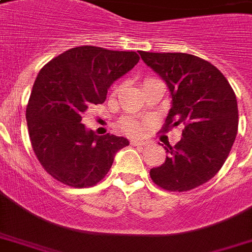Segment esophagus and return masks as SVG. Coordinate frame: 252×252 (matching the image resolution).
<instances>
[{"label": "esophagus", "mask_w": 252, "mask_h": 252, "mask_svg": "<svg viewBox=\"0 0 252 252\" xmlns=\"http://www.w3.org/2000/svg\"><path fill=\"white\" fill-rule=\"evenodd\" d=\"M130 144L134 146H146L148 145V141H144V140H132Z\"/></svg>", "instance_id": "34e87169"}]
</instances>
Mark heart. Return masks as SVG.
I'll use <instances>...</instances> for the list:
<instances>
[{"mask_svg": "<svg viewBox=\"0 0 252 252\" xmlns=\"http://www.w3.org/2000/svg\"><path fill=\"white\" fill-rule=\"evenodd\" d=\"M122 126L123 128L128 132V133L136 134L141 130V126H140L137 122L132 120V119H124V120L122 122Z\"/></svg>", "mask_w": 252, "mask_h": 252, "instance_id": "b5f03b06", "label": "heart"}]
</instances>
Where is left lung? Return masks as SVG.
<instances>
[{"label":"left lung","instance_id":"8db88e82","mask_svg":"<svg viewBox=\"0 0 252 252\" xmlns=\"http://www.w3.org/2000/svg\"><path fill=\"white\" fill-rule=\"evenodd\" d=\"M140 56L170 90L171 108L163 129L183 124V137L166 144V161L150 178L166 191H189L207 183L226 161L238 130V104L230 84L211 63L188 53Z\"/></svg>","mask_w":252,"mask_h":252}]
</instances>
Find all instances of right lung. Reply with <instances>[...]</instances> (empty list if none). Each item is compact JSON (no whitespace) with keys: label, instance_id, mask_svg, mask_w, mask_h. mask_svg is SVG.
Returning a JSON list of instances; mask_svg holds the SVG:
<instances>
[{"label":"right lung","instance_id":"1","mask_svg":"<svg viewBox=\"0 0 252 252\" xmlns=\"http://www.w3.org/2000/svg\"><path fill=\"white\" fill-rule=\"evenodd\" d=\"M140 60L136 52L84 45L65 51L37 74L26 120L30 140L49 175L70 187H91L102 180L115 154L129 141L96 136L82 124L87 108L106 100L107 90Z\"/></svg>","mask_w":252,"mask_h":252}]
</instances>
